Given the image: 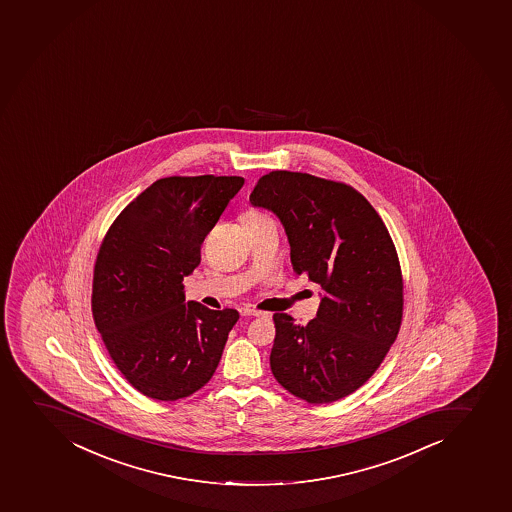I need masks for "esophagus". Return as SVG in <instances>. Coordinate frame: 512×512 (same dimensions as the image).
Instances as JSON below:
<instances>
[{"mask_svg":"<svg viewBox=\"0 0 512 512\" xmlns=\"http://www.w3.org/2000/svg\"><path fill=\"white\" fill-rule=\"evenodd\" d=\"M240 314H242V316H247V317L264 316V312L255 311V309H250V307H242V309H240Z\"/></svg>","mask_w":512,"mask_h":512,"instance_id":"esophagus-1","label":"esophagus"}]
</instances>
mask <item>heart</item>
<instances>
[{"label": "heart", "instance_id": "heart-1", "mask_svg": "<svg viewBox=\"0 0 512 512\" xmlns=\"http://www.w3.org/2000/svg\"><path fill=\"white\" fill-rule=\"evenodd\" d=\"M267 220H270L269 216L264 215L262 211L255 210V208H250V210L243 211V225H255V223L267 222Z\"/></svg>", "mask_w": 512, "mask_h": 512}]
</instances>
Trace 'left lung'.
<instances>
[{
    "instance_id": "left-lung-1",
    "label": "left lung",
    "mask_w": 512,
    "mask_h": 512,
    "mask_svg": "<svg viewBox=\"0 0 512 512\" xmlns=\"http://www.w3.org/2000/svg\"><path fill=\"white\" fill-rule=\"evenodd\" d=\"M250 203L279 218L294 270L322 289L307 326L275 314V380L307 403L341 400L371 378L400 331L403 280L390 233L361 193L312 174H265Z\"/></svg>"
}]
</instances>
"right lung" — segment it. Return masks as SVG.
<instances>
[{"label":"right lung","mask_w":512,"mask_h":512,"mask_svg":"<svg viewBox=\"0 0 512 512\" xmlns=\"http://www.w3.org/2000/svg\"><path fill=\"white\" fill-rule=\"evenodd\" d=\"M243 183L211 174L158 180L122 210L102 242L95 326L124 378L153 400H180L205 386L238 321L235 309L185 302L183 280Z\"/></svg>","instance_id":"obj_1"}]
</instances>
